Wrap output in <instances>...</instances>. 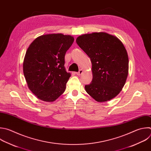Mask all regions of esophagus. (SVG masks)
<instances>
[{"mask_svg": "<svg viewBox=\"0 0 151 151\" xmlns=\"http://www.w3.org/2000/svg\"><path fill=\"white\" fill-rule=\"evenodd\" d=\"M82 72H83V70L81 69V70H79V71L78 72H76V74L77 75L79 76V75H81L82 73Z\"/></svg>", "mask_w": 151, "mask_h": 151, "instance_id": "34e87169", "label": "esophagus"}]
</instances>
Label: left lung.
Returning <instances> with one entry per match:
<instances>
[{
  "label": "left lung",
  "mask_w": 151,
  "mask_h": 151,
  "mask_svg": "<svg viewBox=\"0 0 151 151\" xmlns=\"http://www.w3.org/2000/svg\"><path fill=\"white\" fill-rule=\"evenodd\" d=\"M76 43L92 63V80L86 85V92L98 102H106L116 96L128 75L129 58L122 41L106 32L83 34Z\"/></svg>",
  "instance_id": "8db88e82"
}]
</instances>
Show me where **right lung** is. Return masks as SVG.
<instances>
[{
    "mask_svg": "<svg viewBox=\"0 0 151 151\" xmlns=\"http://www.w3.org/2000/svg\"><path fill=\"white\" fill-rule=\"evenodd\" d=\"M73 41L69 35L45 34L35 39L28 48L24 75L29 89L42 101H55L65 92L70 77L65 68V56Z\"/></svg>",
    "mask_w": 151,
    "mask_h": 151,
    "instance_id": "obj_1",
    "label": "right lung"
}]
</instances>
